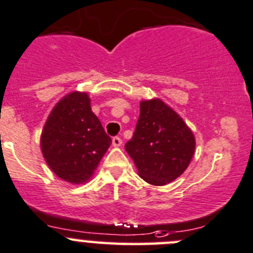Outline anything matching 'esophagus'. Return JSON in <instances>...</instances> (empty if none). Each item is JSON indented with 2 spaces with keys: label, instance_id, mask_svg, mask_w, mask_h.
<instances>
[{
  "label": "esophagus",
  "instance_id": "34e87169",
  "mask_svg": "<svg viewBox=\"0 0 253 253\" xmlns=\"http://www.w3.org/2000/svg\"><path fill=\"white\" fill-rule=\"evenodd\" d=\"M122 144V139L120 137H114L112 138V146L114 147H120Z\"/></svg>",
  "mask_w": 253,
  "mask_h": 253
}]
</instances>
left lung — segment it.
<instances>
[{"label":"left lung","mask_w":253,"mask_h":253,"mask_svg":"<svg viewBox=\"0 0 253 253\" xmlns=\"http://www.w3.org/2000/svg\"><path fill=\"white\" fill-rule=\"evenodd\" d=\"M138 175L166 185L184 173L195 152V137L180 116L161 99L139 102L133 137L125 146Z\"/></svg>","instance_id":"1"}]
</instances>
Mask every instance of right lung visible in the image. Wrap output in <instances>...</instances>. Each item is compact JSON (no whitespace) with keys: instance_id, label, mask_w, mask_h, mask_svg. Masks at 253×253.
I'll list each match as a JSON object with an SVG mask.
<instances>
[{"instance_id":"obj_1","label":"right lung","mask_w":253,"mask_h":253,"mask_svg":"<svg viewBox=\"0 0 253 253\" xmlns=\"http://www.w3.org/2000/svg\"><path fill=\"white\" fill-rule=\"evenodd\" d=\"M111 138L91 111L86 92L72 91L56 102L41 136V149L49 168L70 184L91 179L109 149Z\"/></svg>"}]
</instances>
